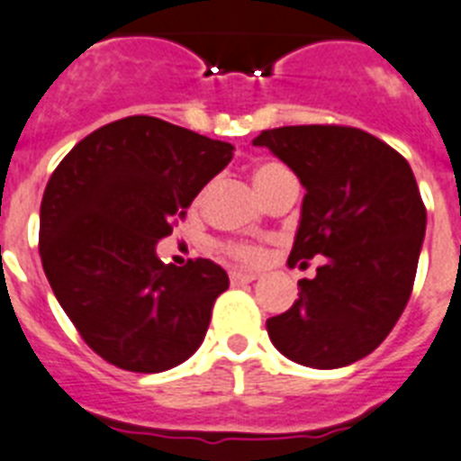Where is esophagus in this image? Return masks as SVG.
Listing matches in <instances>:
<instances>
[{
  "label": "esophagus",
  "instance_id": "esophagus-1",
  "mask_svg": "<svg viewBox=\"0 0 461 461\" xmlns=\"http://www.w3.org/2000/svg\"><path fill=\"white\" fill-rule=\"evenodd\" d=\"M255 278H258V274H253V272H241V269H234V272H230V281L234 285L250 284V281H255Z\"/></svg>",
  "mask_w": 461,
  "mask_h": 461
}]
</instances>
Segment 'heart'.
I'll return each instance as SVG.
<instances>
[{
  "mask_svg": "<svg viewBox=\"0 0 461 461\" xmlns=\"http://www.w3.org/2000/svg\"><path fill=\"white\" fill-rule=\"evenodd\" d=\"M285 168L281 164H260L258 168L253 171V185L255 189H258V194L260 192H265V187H269V185L276 180V177L285 176ZM230 253L237 258V260L246 262V265H258V262L262 260V249H258V246H249V243H239V246H230Z\"/></svg>",
  "mask_w": 461,
  "mask_h": 461,
  "instance_id": "1",
  "label": "heart"
}]
</instances>
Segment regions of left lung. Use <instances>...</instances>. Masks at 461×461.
<instances>
[{
    "instance_id": "left-lung-1",
    "label": "left lung",
    "mask_w": 461,
    "mask_h": 461,
    "mask_svg": "<svg viewBox=\"0 0 461 461\" xmlns=\"http://www.w3.org/2000/svg\"><path fill=\"white\" fill-rule=\"evenodd\" d=\"M304 187L288 262L326 258L297 300L267 319L269 339L307 368H344L384 342L408 304L427 231L412 168L351 126H284L253 140Z\"/></svg>"
}]
</instances>
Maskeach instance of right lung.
Returning <instances> with one entry per match:
<instances>
[{
	"label": "right lung",
	"instance_id": "right-lung-1",
	"mask_svg": "<svg viewBox=\"0 0 461 461\" xmlns=\"http://www.w3.org/2000/svg\"><path fill=\"white\" fill-rule=\"evenodd\" d=\"M230 142L126 117L72 147L46 185L40 255L84 342L131 373H164L206 338L230 276L211 260L164 265L157 243L231 161Z\"/></svg>",
	"mask_w": 461,
	"mask_h": 461
}]
</instances>
